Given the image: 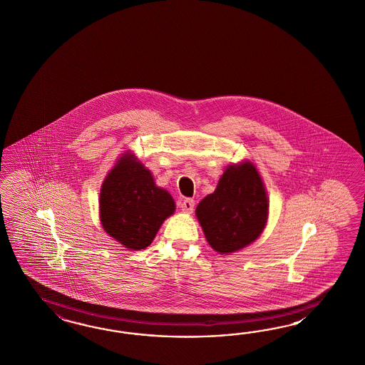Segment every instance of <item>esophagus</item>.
I'll return each mask as SVG.
<instances>
[{
  "mask_svg": "<svg viewBox=\"0 0 365 365\" xmlns=\"http://www.w3.org/2000/svg\"><path fill=\"white\" fill-rule=\"evenodd\" d=\"M180 208L182 209L185 213H192L195 209V201L192 198H185L181 201Z\"/></svg>",
  "mask_w": 365,
  "mask_h": 365,
  "instance_id": "obj_1",
  "label": "esophagus"
}]
</instances>
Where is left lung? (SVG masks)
Returning <instances> with one entry per match:
<instances>
[{"instance_id": "1", "label": "left lung", "mask_w": 365, "mask_h": 365, "mask_svg": "<svg viewBox=\"0 0 365 365\" xmlns=\"http://www.w3.org/2000/svg\"><path fill=\"white\" fill-rule=\"evenodd\" d=\"M209 245L232 253L253 242L268 219V198L260 175L250 163L230 165L219 185L196 208Z\"/></svg>"}]
</instances>
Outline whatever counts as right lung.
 I'll return each instance as SVG.
<instances>
[{"instance_id":"1","label":"right lung","mask_w":365,"mask_h":365,"mask_svg":"<svg viewBox=\"0 0 365 365\" xmlns=\"http://www.w3.org/2000/svg\"><path fill=\"white\" fill-rule=\"evenodd\" d=\"M175 207L172 196L156 187L152 173L132 155L118 160L100 193L105 232L128 250H145L150 245Z\"/></svg>"}]
</instances>
